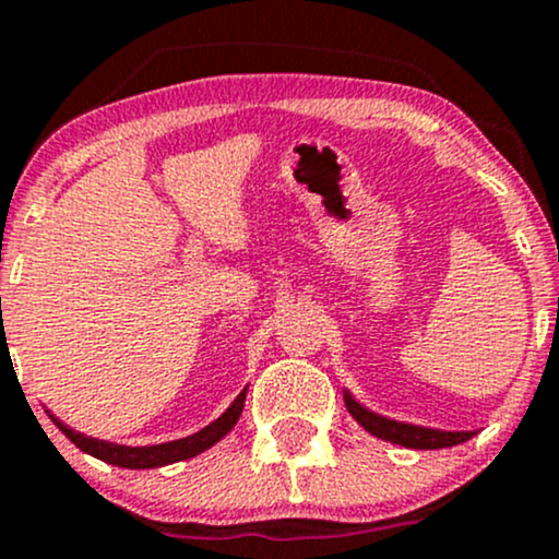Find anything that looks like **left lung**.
Here are the masks:
<instances>
[{
	"label": "left lung",
	"instance_id": "left-lung-1",
	"mask_svg": "<svg viewBox=\"0 0 559 559\" xmlns=\"http://www.w3.org/2000/svg\"><path fill=\"white\" fill-rule=\"evenodd\" d=\"M344 404L349 409V415L376 439L391 441V444H400L407 449H447L454 444H463V441L473 439L476 431H444V428H426V426H413V423L391 420L383 415L373 413V409L362 407L349 391L344 389Z\"/></svg>",
	"mask_w": 559,
	"mask_h": 559
}]
</instances>
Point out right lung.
Instances as JSON below:
<instances>
[{"instance_id":"obj_1","label":"right lung","mask_w":559,"mask_h":559,"mask_svg":"<svg viewBox=\"0 0 559 559\" xmlns=\"http://www.w3.org/2000/svg\"><path fill=\"white\" fill-rule=\"evenodd\" d=\"M243 402H247V389L230 402V407L221 415V418L210 423V426H204L202 431L183 436V439H176V441H165V444H152V447H126V444H112V441L92 439V436L75 433L73 428H68L66 423L52 418V415H49V418L55 420V426L60 428V431L81 449V452L92 454V457L102 460V463L128 467V471H150V467H163V465L181 463V460H191L197 457V454H202L204 449L215 447L217 441H221L226 433H230V428L239 423Z\"/></svg>"}]
</instances>
